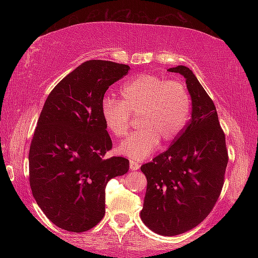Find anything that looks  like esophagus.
<instances>
[{
	"instance_id": "34e87169",
	"label": "esophagus",
	"mask_w": 258,
	"mask_h": 258,
	"mask_svg": "<svg viewBox=\"0 0 258 258\" xmlns=\"http://www.w3.org/2000/svg\"><path fill=\"white\" fill-rule=\"evenodd\" d=\"M130 168H131V171H138V169L140 168V164L137 160L130 159Z\"/></svg>"
}]
</instances>
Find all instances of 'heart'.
Returning <instances> with one entry per match:
<instances>
[{"mask_svg": "<svg viewBox=\"0 0 258 258\" xmlns=\"http://www.w3.org/2000/svg\"><path fill=\"white\" fill-rule=\"evenodd\" d=\"M121 101L106 98L101 117L113 137L124 138L132 126V115L139 116L141 130L117 147V152L134 160L149 157L160 140L175 141L190 119L191 97L182 82L154 74H141L121 86Z\"/></svg>", "mask_w": 258, "mask_h": 258, "instance_id": "heart-1", "label": "heart"}]
</instances>
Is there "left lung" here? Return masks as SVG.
I'll return each instance as SVG.
<instances>
[{
    "mask_svg": "<svg viewBox=\"0 0 258 258\" xmlns=\"http://www.w3.org/2000/svg\"><path fill=\"white\" fill-rule=\"evenodd\" d=\"M168 72L185 78L191 119L167 150L141 166L147 191L140 216L154 232L177 235L212 212L223 187L229 157L215 104L197 77L185 66Z\"/></svg>",
    "mask_w": 258,
    "mask_h": 258,
    "instance_id": "obj_1",
    "label": "left lung"
}]
</instances>
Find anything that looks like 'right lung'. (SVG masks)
<instances>
[{
  "mask_svg": "<svg viewBox=\"0 0 258 258\" xmlns=\"http://www.w3.org/2000/svg\"><path fill=\"white\" fill-rule=\"evenodd\" d=\"M127 64L85 61L47 97L30 143L29 184L35 200L58 228L84 232L104 215L106 185L127 173L124 157H103L112 148L101 117L109 86Z\"/></svg>",
  "mask_w": 258,
  "mask_h": 258,
  "instance_id": "1",
  "label": "right lung"
}]
</instances>
